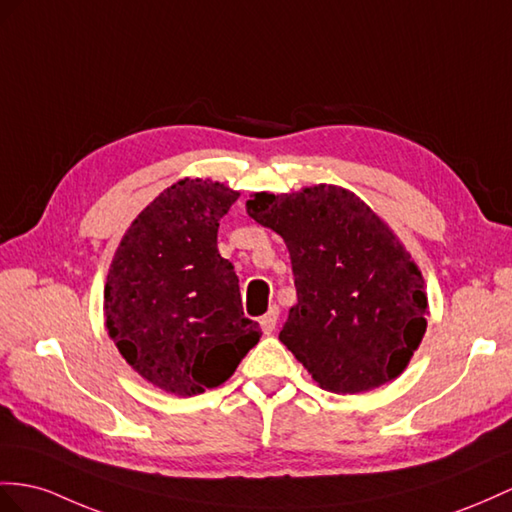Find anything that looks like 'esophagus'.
Wrapping results in <instances>:
<instances>
[{"instance_id":"esophagus-1","label":"esophagus","mask_w":512,"mask_h":512,"mask_svg":"<svg viewBox=\"0 0 512 512\" xmlns=\"http://www.w3.org/2000/svg\"><path fill=\"white\" fill-rule=\"evenodd\" d=\"M277 320H279V307L274 305V307H270V311L266 313L264 318H261V331H264L266 335H270L272 331H274V326H277Z\"/></svg>"}]
</instances>
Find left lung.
Returning <instances> with one entry per match:
<instances>
[{"label":"left lung","instance_id":"obj_1","mask_svg":"<svg viewBox=\"0 0 512 512\" xmlns=\"http://www.w3.org/2000/svg\"><path fill=\"white\" fill-rule=\"evenodd\" d=\"M246 214L290 251L298 303L279 339L313 381L346 396L398 378L424 339L428 296L387 222L333 183L255 192Z\"/></svg>","mask_w":512,"mask_h":512}]
</instances>
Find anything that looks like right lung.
Listing matches in <instances>:
<instances>
[{
    "instance_id": "add662e5",
    "label": "right lung",
    "mask_w": 512,
    "mask_h": 512,
    "mask_svg": "<svg viewBox=\"0 0 512 512\" xmlns=\"http://www.w3.org/2000/svg\"><path fill=\"white\" fill-rule=\"evenodd\" d=\"M238 196L220 181L179 179L134 218L112 257L108 335L131 370L179 398L225 383L261 337L218 253L220 218Z\"/></svg>"
}]
</instances>
